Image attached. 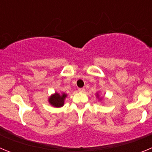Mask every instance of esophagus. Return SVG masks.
<instances>
[{
    "label": "esophagus",
    "mask_w": 152,
    "mask_h": 152,
    "mask_svg": "<svg viewBox=\"0 0 152 152\" xmlns=\"http://www.w3.org/2000/svg\"><path fill=\"white\" fill-rule=\"evenodd\" d=\"M78 91H80V92H81V93H84V92H85V89H84V88H79Z\"/></svg>",
    "instance_id": "esophagus-1"
}]
</instances>
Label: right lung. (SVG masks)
<instances>
[{"label":"right lung","mask_w":152,"mask_h":152,"mask_svg":"<svg viewBox=\"0 0 152 152\" xmlns=\"http://www.w3.org/2000/svg\"><path fill=\"white\" fill-rule=\"evenodd\" d=\"M66 96L67 94H62L61 95L58 93H56L55 94H53L49 98V102L50 103L51 105L54 106L55 107H61L64 105V98Z\"/></svg>","instance_id":"add662e5"}]
</instances>
